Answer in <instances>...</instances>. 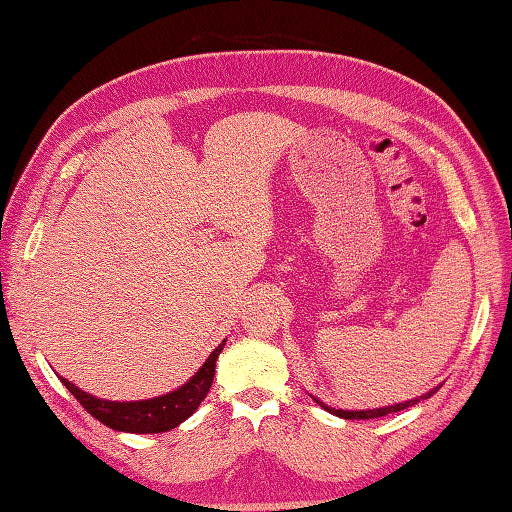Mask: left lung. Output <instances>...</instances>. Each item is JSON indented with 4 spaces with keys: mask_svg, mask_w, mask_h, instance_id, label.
<instances>
[{
    "mask_svg": "<svg viewBox=\"0 0 512 512\" xmlns=\"http://www.w3.org/2000/svg\"><path fill=\"white\" fill-rule=\"evenodd\" d=\"M436 389L427 391V394L416 398V400H407V402H400V405H391V407H383V409H367V411H343V409H332L328 405H323V402H319V400L317 402L325 411H330V413H334V416H339V418H345V420H369V418H380V416H387V413H396V411H402V409H407V407H413V405H416V402H420L424 398H431L433 394H436Z\"/></svg>",
    "mask_w": 512,
    "mask_h": 512,
    "instance_id": "1",
    "label": "left lung"
}]
</instances>
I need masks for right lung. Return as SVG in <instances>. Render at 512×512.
I'll use <instances>...</instances> for the list:
<instances>
[{
	"label": "right lung",
	"instance_id": "right-lung-1",
	"mask_svg": "<svg viewBox=\"0 0 512 512\" xmlns=\"http://www.w3.org/2000/svg\"><path fill=\"white\" fill-rule=\"evenodd\" d=\"M226 341L215 347L206 363L195 372V376L187 385L171 391L167 396L149 398V400H136V402H114V400H101L83 389L74 387L70 380L61 378V383L68 387L70 394L81 402L83 409L94 416L105 427L127 433H162L169 429H176L180 422L187 420L191 413L200 407L204 396L209 394L213 376H215V361L220 356Z\"/></svg>",
	"mask_w": 512,
	"mask_h": 512
}]
</instances>
